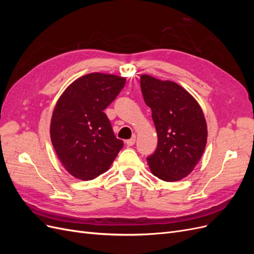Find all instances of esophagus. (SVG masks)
I'll use <instances>...</instances> for the list:
<instances>
[{
  "label": "esophagus",
  "mask_w": 254,
  "mask_h": 254,
  "mask_svg": "<svg viewBox=\"0 0 254 254\" xmlns=\"http://www.w3.org/2000/svg\"><path fill=\"white\" fill-rule=\"evenodd\" d=\"M134 143H135V136L134 135L131 137V139H129V140L126 141V144L128 146H132V145H134Z\"/></svg>",
  "instance_id": "obj_1"
}]
</instances>
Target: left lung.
<instances>
[{
  "label": "left lung",
  "instance_id": "1",
  "mask_svg": "<svg viewBox=\"0 0 254 254\" xmlns=\"http://www.w3.org/2000/svg\"><path fill=\"white\" fill-rule=\"evenodd\" d=\"M144 101L151 109L158 146L147 157L151 173L173 182L186 178L200 160L207 129L203 112L196 99L179 84L141 76Z\"/></svg>",
  "mask_w": 254,
  "mask_h": 254
}]
</instances>
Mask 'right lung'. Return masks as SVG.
Segmentation results:
<instances>
[{
    "label": "right lung",
    "instance_id": "1",
    "mask_svg": "<svg viewBox=\"0 0 254 254\" xmlns=\"http://www.w3.org/2000/svg\"><path fill=\"white\" fill-rule=\"evenodd\" d=\"M125 83L117 75L91 73L72 82L59 97L51 140L60 162L75 178L88 181L104 174L124 146L104 110Z\"/></svg>",
    "mask_w": 254,
    "mask_h": 254
}]
</instances>
